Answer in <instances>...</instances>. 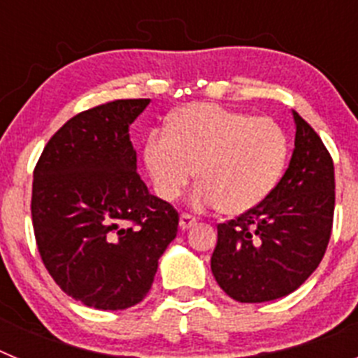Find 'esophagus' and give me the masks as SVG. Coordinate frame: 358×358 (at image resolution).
<instances>
[{
	"label": "esophagus",
	"instance_id": "esophagus-1",
	"mask_svg": "<svg viewBox=\"0 0 358 358\" xmlns=\"http://www.w3.org/2000/svg\"><path fill=\"white\" fill-rule=\"evenodd\" d=\"M195 224H197V218L192 217V215L182 213L181 217H179V227H181L182 231H185V229H189V227L195 226Z\"/></svg>",
	"mask_w": 358,
	"mask_h": 358
}]
</instances>
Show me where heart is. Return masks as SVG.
<instances>
[{
  "label": "heart",
  "instance_id": "obj_1",
  "mask_svg": "<svg viewBox=\"0 0 358 358\" xmlns=\"http://www.w3.org/2000/svg\"><path fill=\"white\" fill-rule=\"evenodd\" d=\"M143 159L163 201H176L197 170L189 206L240 215L273 194L285 172L289 138L271 118L189 103L173 113L166 131L150 132Z\"/></svg>",
  "mask_w": 358,
  "mask_h": 358
}]
</instances>
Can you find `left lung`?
I'll list each match as a JSON object with an SVG mask.
<instances>
[{
	"label": "left lung",
	"mask_w": 358,
	"mask_h": 358,
	"mask_svg": "<svg viewBox=\"0 0 358 358\" xmlns=\"http://www.w3.org/2000/svg\"><path fill=\"white\" fill-rule=\"evenodd\" d=\"M296 141L289 169L262 204L218 224L211 273L240 303L289 296L321 264L335 208L334 161L317 132L292 110Z\"/></svg>",
	"instance_id": "1"
}]
</instances>
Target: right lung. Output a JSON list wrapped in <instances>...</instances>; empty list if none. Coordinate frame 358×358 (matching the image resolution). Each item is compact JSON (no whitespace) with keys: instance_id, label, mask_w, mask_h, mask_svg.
Masks as SVG:
<instances>
[{"instance_id":"add662e5","label":"right lung","mask_w":358,"mask_h":358,"mask_svg":"<svg viewBox=\"0 0 358 358\" xmlns=\"http://www.w3.org/2000/svg\"><path fill=\"white\" fill-rule=\"evenodd\" d=\"M148 98L78 113L34 170L31 222L44 267L73 299L125 310L147 296L179 215L136 172L129 127Z\"/></svg>"}]
</instances>
